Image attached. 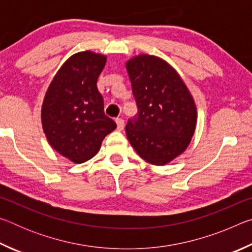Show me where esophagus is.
<instances>
[{"mask_svg": "<svg viewBox=\"0 0 252 252\" xmlns=\"http://www.w3.org/2000/svg\"><path fill=\"white\" fill-rule=\"evenodd\" d=\"M116 122H117L118 130L119 131H122L123 127H125V120H123V119H121V118H118L117 120H116Z\"/></svg>", "mask_w": 252, "mask_h": 252, "instance_id": "34e87169", "label": "esophagus"}]
</instances>
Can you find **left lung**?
Here are the masks:
<instances>
[{"mask_svg": "<svg viewBox=\"0 0 252 252\" xmlns=\"http://www.w3.org/2000/svg\"><path fill=\"white\" fill-rule=\"evenodd\" d=\"M138 113L126 126L127 140L143 160L164 165L189 146L197 108L180 75L164 60L141 54L126 62Z\"/></svg>", "mask_w": 252, "mask_h": 252, "instance_id": "obj_1", "label": "left lung"}]
</instances>
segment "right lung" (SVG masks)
Returning a JSON list of instances; mask_svg holds the SVG:
<instances>
[{"mask_svg":"<svg viewBox=\"0 0 252 252\" xmlns=\"http://www.w3.org/2000/svg\"><path fill=\"white\" fill-rule=\"evenodd\" d=\"M106 57L79 52L64 62L45 93L42 126L51 147L74 163H82L100 150L105 135L117 127L104 114L96 81Z\"/></svg>","mask_w":252,"mask_h":252,"instance_id":"1","label":"right lung"}]
</instances>
